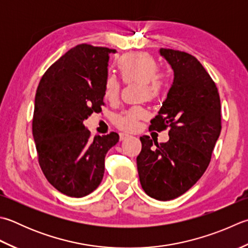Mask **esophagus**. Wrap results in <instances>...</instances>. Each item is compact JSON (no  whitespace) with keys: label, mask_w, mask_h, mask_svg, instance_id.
<instances>
[{"label":"esophagus","mask_w":248,"mask_h":248,"mask_svg":"<svg viewBox=\"0 0 248 248\" xmlns=\"http://www.w3.org/2000/svg\"><path fill=\"white\" fill-rule=\"evenodd\" d=\"M119 137H120V140H125L127 138L131 137V135L128 134V133H125V132H120L119 133Z\"/></svg>","instance_id":"esophagus-1"}]
</instances>
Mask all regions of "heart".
Masks as SVG:
<instances>
[{"instance_id": "1", "label": "heart", "mask_w": 248, "mask_h": 248, "mask_svg": "<svg viewBox=\"0 0 248 248\" xmlns=\"http://www.w3.org/2000/svg\"><path fill=\"white\" fill-rule=\"evenodd\" d=\"M117 69L124 82H140L142 94L155 96L166 87L168 76L163 71L158 70V63L155 58L146 52H132L121 57ZM120 84L114 76L108 77L104 84V96L110 102L118 98ZM147 110L140 106L129 108L117 115L114 119L119 129L133 131L138 128L139 120L147 117Z\"/></svg>"}]
</instances>
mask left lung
<instances>
[{
	"label": "left lung",
	"mask_w": 248,
	"mask_h": 248,
	"mask_svg": "<svg viewBox=\"0 0 248 248\" xmlns=\"http://www.w3.org/2000/svg\"><path fill=\"white\" fill-rule=\"evenodd\" d=\"M160 55L172 66L174 81L149 129L169 128L170 140L159 144L140 137L137 163L144 191L169 201L189 190L206 171L220 134L221 106L214 80L197 58L167 48Z\"/></svg>",
	"instance_id": "left-lung-1"
}]
</instances>
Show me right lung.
I'll use <instances>...</instances> for the list:
<instances>
[{"mask_svg": "<svg viewBox=\"0 0 248 248\" xmlns=\"http://www.w3.org/2000/svg\"><path fill=\"white\" fill-rule=\"evenodd\" d=\"M110 52L115 49L77 45L53 63L37 87L32 133L38 163L47 181L69 197L98 188L105 155L119 140L116 132L92 139L82 124L102 111Z\"/></svg>", "mask_w": 248, "mask_h": 248, "instance_id": "obj_1", "label": "right lung"}]
</instances>
